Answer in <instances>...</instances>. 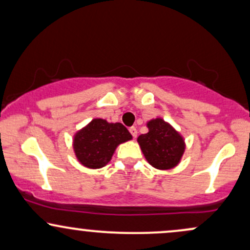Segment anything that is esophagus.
<instances>
[{
  "mask_svg": "<svg viewBox=\"0 0 250 250\" xmlns=\"http://www.w3.org/2000/svg\"><path fill=\"white\" fill-rule=\"evenodd\" d=\"M129 131H130V134L133 135L134 139H136V136H137V129L135 128V127H130V128H129Z\"/></svg>",
  "mask_w": 250,
  "mask_h": 250,
  "instance_id": "1",
  "label": "esophagus"
}]
</instances>
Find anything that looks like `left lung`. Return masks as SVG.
<instances>
[{
  "label": "left lung",
  "mask_w": 250,
  "mask_h": 250,
  "mask_svg": "<svg viewBox=\"0 0 250 250\" xmlns=\"http://www.w3.org/2000/svg\"><path fill=\"white\" fill-rule=\"evenodd\" d=\"M147 134L137 137L146 160L159 170H169L180 165L186 150L185 137L162 117L151 119L146 123Z\"/></svg>",
  "instance_id": "left-lung-1"
}]
</instances>
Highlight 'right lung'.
I'll use <instances>...</instances> for the list:
<instances>
[{
	"instance_id": "1",
	"label": "right lung",
	"mask_w": 250,
	"mask_h": 250,
	"mask_svg": "<svg viewBox=\"0 0 250 250\" xmlns=\"http://www.w3.org/2000/svg\"><path fill=\"white\" fill-rule=\"evenodd\" d=\"M130 140L133 136L122 123L94 119L74 135V154L83 167L100 169L110 162L120 145Z\"/></svg>"
}]
</instances>
